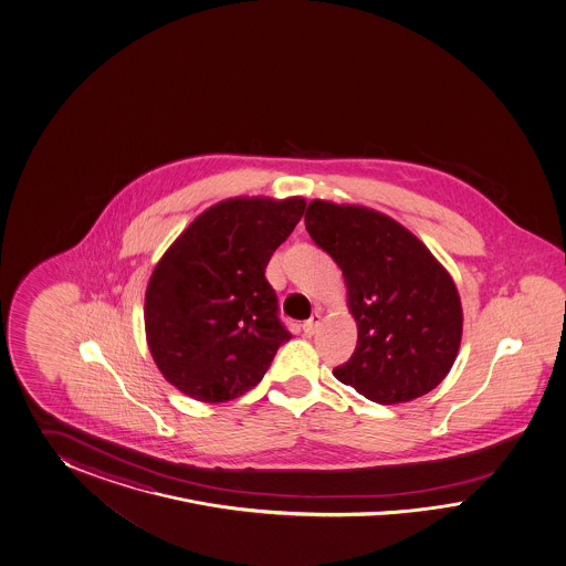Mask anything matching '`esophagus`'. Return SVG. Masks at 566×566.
Wrapping results in <instances>:
<instances>
[{"instance_id":"esophagus-1","label":"esophagus","mask_w":566,"mask_h":566,"mask_svg":"<svg viewBox=\"0 0 566 566\" xmlns=\"http://www.w3.org/2000/svg\"><path fill=\"white\" fill-rule=\"evenodd\" d=\"M319 324H322V315H319V313H313V315L308 317L307 322L303 324V332H305L307 336H313V334L317 332Z\"/></svg>"}]
</instances>
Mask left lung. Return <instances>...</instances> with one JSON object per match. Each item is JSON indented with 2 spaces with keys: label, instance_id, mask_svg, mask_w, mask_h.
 Instances as JSON below:
<instances>
[{
  "label": "left lung",
  "instance_id": "8db88e82",
  "mask_svg": "<svg viewBox=\"0 0 566 566\" xmlns=\"http://www.w3.org/2000/svg\"><path fill=\"white\" fill-rule=\"evenodd\" d=\"M308 237L343 270L359 338L334 369L377 405L431 392L450 371L463 336L461 296L444 265L405 226L360 206L311 201Z\"/></svg>",
  "mask_w": 566,
  "mask_h": 566
}]
</instances>
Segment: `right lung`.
I'll return each mask as SVG.
<instances>
[{
  "label": "right lung",
  "mask_w": 566,
  "mask_h": 566,
  "mask_svg": "<svg viewBox=\"0 0 566 566\" xmlns=\"http://www.w3.org/2000/svg\"><path fill=\"white\" fill-rule=\"evenodd\" d=\"M305 199L237 197L206 209L155 265L145 332L155 365L182 395L226 402L255 388L291 332L265 280Z\"/></svg>",
  "instance_id": "add662e5"
}]
</instances>
